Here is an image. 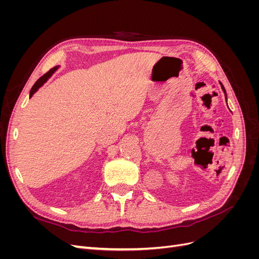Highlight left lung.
I'll return each mask as SVG.
<instances>
[{
    "label": "left lung",
    "instance_id": "8db88e82",
    "mask_svg": "<svg viewBox=\"0 0 259 259\" xmlns=\"http://www.w3.org/2000/svg\"><path fill=\"white\" fill-rule=\"evenodd\" d=\"M221 85H222V89H223V91H224V93H225V98H226V101H227V94H226V90H225V88H224L222 83H221ZM227 106H228V105H227Z\"/></svg>",
    "mask_w": 259,
    "mask_h": 259
}]
</instances>
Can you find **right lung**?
Listing matches in <instances>:
<instances>
[{
    "label": "right lung",
    "instance_id": "add662e5",
    "mask_svg": "<svg viewBox=\"0 0 259 259\" xmlns=\"http://www.w3.org/2000/svg\"><path fill=\"white\" fill-rule=\"evenodd\" d=\"M57 69H58V67H54L53 69H51V70H50V71H49L48 73H45L43 76H41L40 79H38V80L34 83V85L32 86V89H31V91H30V98L32 97V96H33V94H34L38 89H40L41 86H42L46 81H48V80L50 79V77L54 74V72L56 71Z\"/></svg>",
    "mask_w": 259,
    "mask_h": 259
}]
</instances>
